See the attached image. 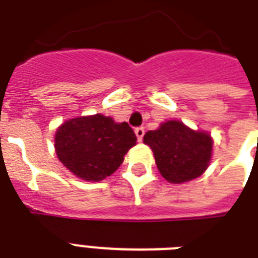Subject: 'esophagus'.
<instances>
[{"label":"esophagus","instance_id":"obj_1","mask_svg":"<svg viewBox=\"0 0 258 258\" xmlns=\"http://www.w3.org/2000/svg\"><path fill=\"white\" fill-rule=\"evenodd\" d=\"M135 135H137L138 141L142 142L143 135H145V128H143V127H137V128H135Z\"/></svg>","mask_w":258,"mask_h":258}]
</instances>
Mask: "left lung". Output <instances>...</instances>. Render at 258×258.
I'll list each match as a JSON object with an SVG mask.
<instances>
[{
	"label": "left lung",
	"mask_w": 258,
	"mask_h": 258,
	"mask_svg": "<svg viewBox=\"0 0 258 258\" xmlns=\"http://www.w3.org/2000/svg\"><path fill=\"white\" fill-rule=\"evenodd\" d=\"M153 150L161 175L174 184L196 179L206 171L213 154V138L179 120H167L143 137Z\"/></svg>",
	"instance_id": "obj_1"
}]
</instances>
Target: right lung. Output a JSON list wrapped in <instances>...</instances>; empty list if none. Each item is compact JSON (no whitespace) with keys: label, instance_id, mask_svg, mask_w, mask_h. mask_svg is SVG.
<instances>
[{"label":"right lung","instance_id":"obj_1","mask_svg":"<svg viewBox=\"0 0 258 258\" xmlns=\"http://www.w3.org/2000/svg\"><path fill=\"white\" fill-rule=\"evenodd\" d=\"M135 145L137 137L125 121L116 123L103 113L68 119L54 134L58 161L87 182L113 174Z\"/></svg>","mask_w":258,"mask_h":258}]
</instances>
